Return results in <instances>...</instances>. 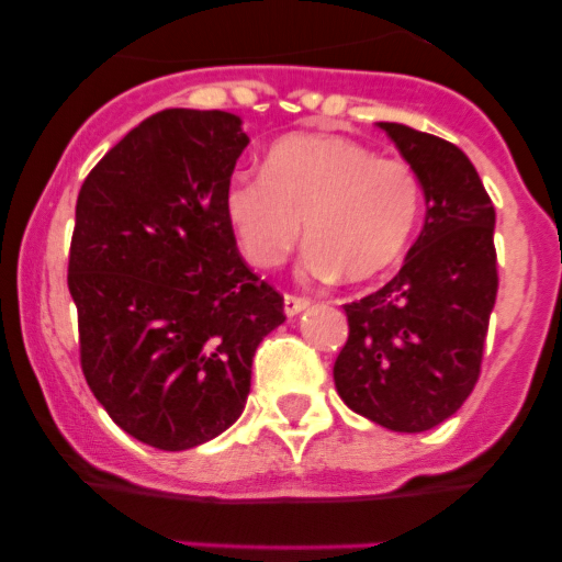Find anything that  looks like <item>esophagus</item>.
<instances>
[{"label":"esophagus","mask_w":562,"mask_h":562,"mask_svg":"<svg viewBox=\"0 0 562 562\" xmlns=\"http://www.w3.org/2000/svg\"><path fill=\"white\" fill-rule=\"evenodd\" d=\"M282 307H285V315L288 317H293V315L302 313V310L310 307V299L293 296V293H285V299H282Z\"/></svg>","instance_id":"obj_1"}]
</instances>
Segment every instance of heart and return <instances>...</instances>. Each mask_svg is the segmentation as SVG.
Instances as JSON below:
<instances>
[{"label":"heart","mask_w":562,"mask_h":562,"mask_svg":"<svg viewBox=\"0 0 562 562\" xmlns=\"http://www.w3.org/2000/svg\"><path fill=\"white\" fill-rule=\"evenodd\" d=\"M225 214L255 266L271 269L307 236L304 271L364 282L389 271L413 239L422 214V179L400 157L326 133L282 138L263 176H236Z\"/></svg>","instance_id":"heart-1"}]
</instances>
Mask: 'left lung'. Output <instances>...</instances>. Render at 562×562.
<instances>
[{
	"mask_svg": "<svg viewBox=\"0 0 562 562\" xmlns=\"http://www.w3.org/2000/svg\"><path fill=\"white\" fill-rule=\"evenodd\" d=\"M422 179L427 217L400 274L345 304L348 342L334 386L359 416L427 432L462 407L481 372L497 296L495 206L462 149L378 122Z\"/></svg>",
	"mask_w": 562,
	"mask_h": 562,
	"instance_id": "left-lung-1",
	"label": "left lung"
}]
</instances>
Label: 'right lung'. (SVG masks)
I'll return each instance as SVG.
<instances>
[{"instance_id":"add662e5","label":"right lung","mask_w":562,"mask_h":562,"mask_svg":"<svg viewBox=\"0 0 562 562\" xmlns=\"http://www.w3.org/2000/svg\"><path fill=\"white\" fill-rule=\"evenodd\" d=\"M247 144L234 113L168 108L78 192L67 288L83 378L124 432L160 451L195 449L241 416L255 350L285 321L225 214Z\"/></svg>"}]
</instances>
